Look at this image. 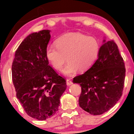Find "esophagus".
<instances>
[{"instance_id":"obj_1","label":"esophagus","mask_w":134,"mask_h":134,"mask_svg":"<svg viewBox=\"0 0 134 134\" xmlns=\"http://www.w3.org/2000/svg\"><path fill=\"white\" fill-rule=\"evenodd\" d=\"M66 82H67V85L68 86H70L71 84H72V81L70 79H67Z\"/></svg>"}]
</instances>
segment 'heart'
Listing matches in <instances>:
<instances>
[{"label":"heart","mask_w":134,"mask_h":134,"mask_svg":"<svg viewBox=\"0 0 134 134\" xmlns=\"http://www.w3.org/2000/svg\"><path fill=\"white\" fill-rule=\"evenodd\" d=\"M100 46L96 38L79 33L62 35L55 41V46L46 48L45 57L56 70L67 65L62 70L64 76H72L78 70L86 71L93 66L98 57Z\"/></svg>","instance_id":"obj_1"}]
</instances>
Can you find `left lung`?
<instances>
[{
	"mask_svg": "<svg viewBox=\"0 0 134 134\" xmlns=\"http://www.w3.org/2000/svg\"><path fill=\"white\" fill-rule=\"evenodd\" d=\"M125 77V64L118 46L114 41H107L104 38L94 64L73 79L82 90L80 107L93 115L108 111L120 99Z\"/></svg>",
	"mask_w": 134,
	"mask_h": 134,
	"instance_id": "left-lung-1",
	"label": "left lung"
}]
</instances>
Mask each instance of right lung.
I'll use <instances>...</instances> for the list:
<instances>
[{"label":"right lung","instance_id":"obj_1","mask_svg":"<svg viewBox=\"0 0 134 134\" xmlns=\"http://www.w3.org/2000/svg\"><path fill=\"white\" fill-rule=\"evenodd\" d=\"M50 31L29 35L15 53L12 77L16 96L31 117L44 120L58 111L60 98L67 85L45 57Z\"/></svg>","mask_w":134,"mask_h":134}]
</instances>
